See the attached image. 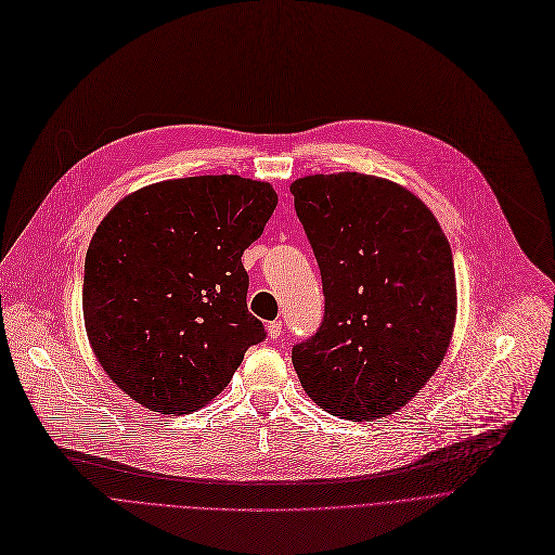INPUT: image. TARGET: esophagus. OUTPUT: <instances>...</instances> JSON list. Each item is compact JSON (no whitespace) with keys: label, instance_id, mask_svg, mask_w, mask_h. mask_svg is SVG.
I'll return each instance as SVG.
<instances>
[{"label":"esophagus","instance_id":"obj_1","mask_svg":"<svg viewBox=\"0 0 555 555\" xmlns=\"http://www.w3.org/2000/svg\"><path fill=\"white\" fill-rule=\"evenodd\" d=\"M267 330H269V337H271V339H280V337H282V321H280V319L271 321V323L267 325Z\"/></svg>","mask_w":555,"mask_h":555}]
</instances>
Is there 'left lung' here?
I'll use <instances>...</instances> for the list:
<instances>
[{
    "label": "left lung",
    "instance_id": "obj_1",
    "mask_svg": "<svg viewBox=\"0 0 555 555\" xmlns=\"http://www.w3.org/2000/svg\"><path fill=\"white\" fill-rule=\"evenodd\" d=\"M314 251L323 319L293 346L304 391L352 422L404 406L449 350L457 314L451 245L398 183L339 172L291 185Z\"/></svg>",
    "mask_w": 555,
    "mask_h": 555
}]
</instances>
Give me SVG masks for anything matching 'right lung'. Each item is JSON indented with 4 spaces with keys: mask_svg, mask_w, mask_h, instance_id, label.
Here are the masks:
<instances>
[{
    "mask_svg": "<svg viewBox=\"0 0 555 555\" xmlns=\"http://www.w3.org/2000/svg\"><path fill=\"white\" fill-rule=\"evenodd\" d=\"M275 205L269 183L207 175L142 188L104 216L85 258V327L102 370L135 402L194 411L264 341L241 258Z\"/></svg>",
    "mask_w": 555,
    "mask_h": 555,
    "instance_id": "add662e5",
    "label": "right lung"
}]
</instances>
